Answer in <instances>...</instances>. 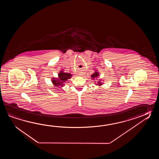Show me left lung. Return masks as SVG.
I'll use <instances>...</instances> for the list:
<instances>
[{
  "label": "left lung",
  "instance_id": "1",
  "mask_svg": "<svg viewBox=\"0 0 159 159\" xmlns=\"http://www.w3.org/2000/svg\"><path fill=\"white\" fill-rule=\"evenodd\" d=\"M98 75H99V73H98V72H95L93 75H91V77L93 79H94V78H97ZM97 84H98V85H101L102 82H101L100 81H99Z\"/></svg>",
  "mask_w": 159,
  "mask_h": 159
}]
</instances>
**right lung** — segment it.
Segmentation results:
<instances>
[{"mask_svg":"<svg viewBox=\"0 0 159 159\" xmlns=\"http://www.w3.org/2000/svg\"><path fill=\"white\" fill-rule=\"evenodd\" d=\"M71 74L61 71L58 74V78H53L52 82L56 87H63L65 82L68 81V79L71 78Z\"/></svg>","mask_w":159,"mask_h":159,"instance_id":"1","label":"right lung"}]
</instances>
